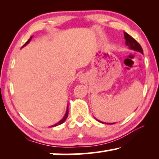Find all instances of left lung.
I'll return each instance as SVG.
<instances>
[{
    "instance_id": "1",
    "label": "left lung",
    "mask_w": 159,
    "mask_h": 159,
    "mask_svg": "<svg viewBox=\"0 0 159 159\" xmlns=\"http://www.w3.org/2000/svg\"><path fill=\"white\" fill-rule=\"evenodd\" d=\"M124 34H125V40H126L125 44L127 45L130 49L134 50V51H138L141 53H143V51L142 47L140 46V45L139 44V43L137 42V41L134 40L133 38H132V37L130 36L129 34H127V32H124ZM96 120L98 121L99 122H101V121L98 120V119H96ZM101 123H103V122H101ZM110 124H111V125H112V124H114V123H109V125H110Z\"/></svg>"
}]
</instances>
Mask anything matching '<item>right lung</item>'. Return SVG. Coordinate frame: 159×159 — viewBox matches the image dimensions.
<instances>
[{"instance_id": "1", "label": "right lung", "mask_w": 159, "mask_h": 159, "mask_svg": "<svg viewBox=\"0 0 159 159\" xmlns=\"http://www.w3.org/2000/svg\"><path fill=\"white\" fill-rule=\"evenodd\" d=\"M32 37H30V38L29 39V40H28L27 41V42H26V43H25V45H24L22 47H24V46H25V45H27V44H28V43H29L30 42V40H32ZM68 114H69V106H67V109H66V114H65V115H64V118H63V119H61V120H60L59 121H58V123H56V124H55V125H52V126H51V127H56V126L60 125H61V124H62V123H64V121H65V120H66V118H67V116H68Z\"/></svg>"}]
</instances>
